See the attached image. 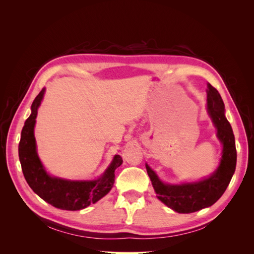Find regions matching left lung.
Wrapping results in <instances>:
<instances>
[{
	"label": "left lung",
	"instance_id": "left-lung-1",
	"mask_svg": "<svg viewBox=\"0 0 254 254\" xmlns=\"http://www.w3.org/2000/svg\"><path fill=\"white\" fill-rule=\"evenodd\" d=\"M206 101L207 111L217 128V136L224 145L217 171L204 180L173 186L163 183L146 164V170L158 199L178 213H193L214 204L225 193L235 172L236 148L233 130L225 117V105L221 96L210 83H207Z\"/></svg>",
	"mask_w": 254,
	"mask_h": 254
}]
</instances>
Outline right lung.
Here are the masks:
<instances>
[{
  "mask_svg": "<svg viewBox=\"0 0 254 254\" xmlns=\"http://www.w3.org/2000/svg\"><path fill=\"white\" fill-rule=\"evenodd\" d=\"M44 89L37 95L32 105V114L25 121L19 143V158L22 172L28 186L44 201L57 209L66 211H78L95 203L109 193L114 183V172L122 165L120 155L114 156L110 166L104 175L92 181H68L53 178L47 174L38 158L34 127L38 107L40 106Z\"/></svg>",
  "mask_w": 254,
  "mask_h": 254,
  "instance_id": "add662e5",
  "label": "right lung"
}]
</instances>
